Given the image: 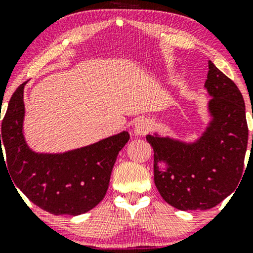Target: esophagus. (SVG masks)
<instances>
[{
    "label": "esophagus",
    "instance_id": "esophagus-1",
    "mask_svg": "<svg viewBox=\"0 0 253 253\" xmlns=\"http://www.w3.org/2000/svg\"><path fill=\"white\" fill-rule=\"evenodd\" d=\"M151 130V123L147 119H140L136 121L134 127V133L136 135H145Z\"/></svg>",
    "mask_w": 253,
    "mask_h": 253
}]
</instances>
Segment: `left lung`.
Masks as SVG:
<instances>
[{"label":"left lung","mask_w":253,"mask_h":253,"mask_svg":"<svg viewBox=\"0 0 253 253\" xmlns=\"http://www.w3.org/2000/svg\"><path fill=\"white\" fill-rule=\"evenodd\" d=\"M208 68L205 86L213 97L208 103L213 119L199 140L185 144L146 136L153 149L157 189L179 211L215 207L233 193L243 176L249 138L243 95L211 60ZM159 161L167 164L165 170L159 169Z\"/></svg>","instance_id":"left-lung-1"}]
</instances>
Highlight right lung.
I'll return each mask as SVG.
<instances>
[{
  "label": "right lung",
  "mask_w": 253,
  "mask_h": 253,
  "mask_svg": "<svg viewBox=\"0 0 253 253\" xmlns=\"http://www.w3.org/2000/svg\"><path fill=\"white\" fill-rule=\"evenodd\" d=\"M25 84L15 90L2 120L0 162L2 159L7 165L14 187L42 210L54 215L86 213L106 195L117 157L129 139L128 132L124 130L69 152H34L26 144L22 132Z\"/></svg>",
  "instance_id": "right-lung-1"
}]
</instances>
